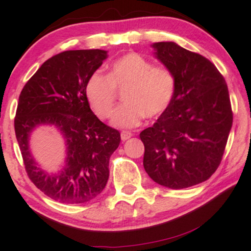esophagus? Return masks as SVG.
Masks as SVG:
<instances>
[{"instance_id":"34e87169","label":"esophagus","mask_w":251,"mask_h":251,"mask_svg":"<svg viewBox=\"0 0 251 251\" xmlns=\"http://www.w3.org/2000/svg\"><path fill=\"white\" fill-rule=\"evenodd\" d=\"M132 136H133V134L130 132H127V130H124V132L121 133V137H122L123 141L128 140V138H130Z\"/></svg>"}]
</instances>
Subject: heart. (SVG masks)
I'll return each instance as SVG.
<instances>
[{"mask_svg": "<svg viewBox=\"0 0 251 251\" xmlns=\"http://www.w3.org/2000/svg\"><path fill=\"white\" fill-rule=\"evenodd\" d=\"M124 103L114 113L111 124L119 128H134L144 117L162 115L173 103L177 77L167 66L154 65L136 53L121 56L111 63L108 74L93 72L85 83V97L98 117L113 114L118 92Z\"/></svg>", "mask_w": 251, "mask_h": 251, "instance_id": "b5f03b06", "label": "heart"}]
</instances>
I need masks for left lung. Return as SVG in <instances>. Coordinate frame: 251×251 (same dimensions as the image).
Listing matches in <instances>:
<instances>
[{
  "mask_svg": "<svg viewBox=\"0 0 251 251\" xmlns=\"http://www.w3.org/2000/svg\"><path fill=\"white\" fill-rule=\"evenodd\" d=\"M153 47L177 77V91L170 107L140 134L143 166L156 184L187 188L207 180L221 163L233 122L229 90L204 56L173 42Z\"/></svg>",
  "mask_w": 251,
  "mask_h": 251,
  "instance_id": "8db88e82",
  "label": "left lung"
}]
</instances>
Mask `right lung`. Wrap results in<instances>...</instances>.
Segmentation results:
<instances>
[{
    "label": "right lung",
    "mask_w": 251,
    "mask_h": 251,
    "mask_svg": "<svg viewBox=\"0 0 251 251\" xmlns=\"http://www.w3.org/2000/svg\"><path fill=\"white\" fill-rule=\"evenodd\" d=\"M106 57L101 50L62 51L39 67L19 97L14 130L25 171L37 188L59 203H87L98 196L121 143V133L92 113L85 97L88 77ZM44 124L57 126L67 140L66 167L54 176L37 167L28 151L29 133Z\"/></svg>",
    "instance_id": "add662e5"
}]
</instances>
